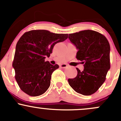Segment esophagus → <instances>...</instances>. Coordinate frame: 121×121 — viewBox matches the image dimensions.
I'll return each mask as SVG.
<instances>
[{
  "instance_id": "esophagus-1",
  "label": "esophagus",
  "mask_w": 121,
  "mask_h": 121,
  "mask_svg": "<svg viewBox=\"0 0 121 121\" xmlns=\"http://www.w3.org/2000/svg\"><path fill=\"white\" fill-rule=\"evenodd\" d=\"M68 66V65L66 64H61L60 65V67L62 68H65Z\"/></svg>"
}]
</instances>
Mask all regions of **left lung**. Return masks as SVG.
<instances>
[{
  "instance_id": "obj_1",
  "label": "left lung",
  "mask_w": 121,
  "mask_h": 121,
  "mask_svg": "<svg viewBox=\"0 0 121 121\" xmlns=\"http://www.w3.org/2000/svg\"><path fill=\"white\" fill-rule=\"evenodd\" d=\"M69 39L76 47V59L84 64V69L69 84L77 93L90 95L98 91L106 80L110 68L109 41L105 36L92 30H84L69 34Z\"/></svg>"
}]
</instances>
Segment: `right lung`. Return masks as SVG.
Returning <instances> with one entry per match:
<instances>
[{
    "instance_id": "right-lung-1",
    "label": "right lung",
    "mask_w": 121,
    "mask_h": 121,
    "mask_svg": "<svg viewBox=\"0 0 121 121\" xmlns=\"http://www.w3.org/2000/svg\"><path fill=\"white\" fill-rule=\"evenodd\" d=\"M68 34H55L47 30H32L17 41L12 66L15 79L22 91L30 96L45 92L51 84V75L59 68L45 61L57 43L65 41Z\"/></svg>"
}]
</instances>
